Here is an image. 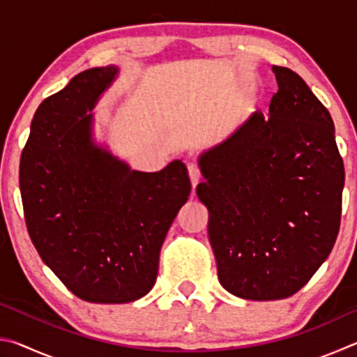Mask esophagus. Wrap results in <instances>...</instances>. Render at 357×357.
I'll return each mask as SVG.
<instances>
[{
  "instance_id": "1",
  "label": "esophagus",
  "mask_w": 357,
  "mask_h": 357,
  "mask_svg": "<svg viewBox=\"0 0 357 357\" xmlns=\"http://www.w3.org/2000/svg\"><path fill=\"white\" fill-rule=\"evenodd\" d=\"M187 170H189V176H190L192 187H193V189H195L197 184L200 183V179H202L200 168H198L197 164H187Z\"/></svg>"
}]
</instances>
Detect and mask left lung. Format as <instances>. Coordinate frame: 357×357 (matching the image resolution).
I'll return each instance as SVG.
<instances>
[{"label":"left lung","instance_id":"left-lung-1","mask_svg":"<svg viewBox=\"0 0 357 357\" xmlns=\"http://www.w3.org/2000/svg\"><path fill=\"white\" fill-rule=\"evenodd\" d=\"M273 70L269 114L204 153L197 185L222 287L252 301L289 298L312 279L335 244L345 184L328 108L296 72Z\"/></svg>","mask_w":357,"mask_h":357}]
</instances>
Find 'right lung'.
<instances>
[{"instance_id":"1","label":"right lung","mask_w":357,"mask_h":357,"mask_svg":"<svg viewBox=\"0 0 357 357\" xmlns=\"http://www.w3.org/2000/svg\"><path fill=\"white\" fill-rule=\"evenodd\" d=\"M116 68L72 78L34 113L20 157V193L29 238L77 298L124 304L154 287L160 247L190 195L183 162L135 172L91 140L94 107Z\"/></svg>"}]
</instances>
